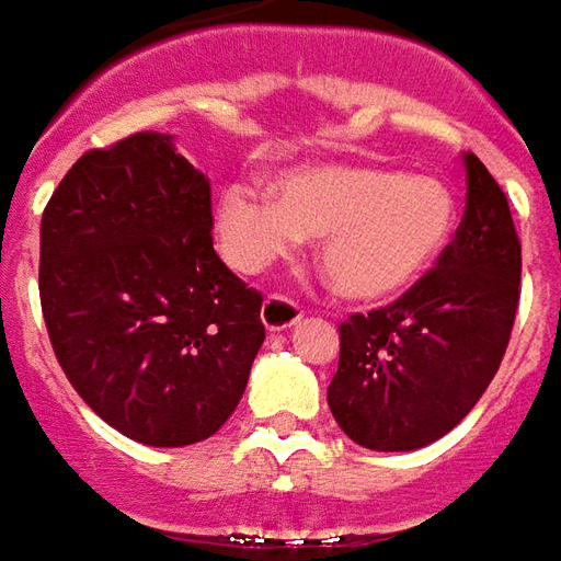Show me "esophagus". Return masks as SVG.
<instances>
[{
  "mask_svg": "<svg viewBox=\"0 0 561 561\" xmlns=\"http://www.w3.org/2000/svg\"><path fill=\"white\" fill-rule=\"evenodd\" d=\"M301 320V308L287 296H268L262 305V323L268 332H284Z\"/></svg>",
  "mask_w": 561,
  "mask_h": 561,
  "instance_id": "obj_1",
  "label": "esophagus"
}]
</instances>
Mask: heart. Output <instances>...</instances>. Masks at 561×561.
<instances>
[{"mask_svg": "<svg viewBox=\"0 0 561 561\" xmlns=\"http://www.w3.org/2000/svg\"><path fill=\"white\" fill-rule=\"evenodd\" d=\"M272 198L241 184L217 205L226 260L253 274L320 238L325 280L353 301H389L416 287L450 248L459 208L450 186L363 162H313L272 181Z\"/></svg>", "mask_w": 561, "mask_h": 561, "instance_id": "obj_1", "label": "heart"}]
</instances>
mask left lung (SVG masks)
<instances>
[{
    "label": "left lung",
    "instance_id": "left-lung-1",
    "mask_svg": "<svg viewBox=\"0 0 561 561\" xmlns=\"http://www.w3.org/2000/svg\"><path fill=\"white\" fill-rule=\"evenodd\" d=\"M465 214L440 262L404 296L337 325L329 408L368 450L444 438L486 392L511 341L523 250L507 196L465 153Z\"/></svg>",
    "mask_w": 561,
    "mask_h": 561
}]
</instances>
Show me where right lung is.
Wrapping results in <instances>:
<instances>
[{
    "mask_svg": "<svg viewBox=\"0 0 561 561\" xmlns=\"http://www.w3.org/2000/svg\"><path fill=\"white\" fill-rule=\"evenodd\" d=\"M210 229L208 178L162 133L87 150L42 217L54 353L78 396L138 444L210 438L265 341L262 293L226 268Z\"/></svg>",
    "mask_w": 561,
    "mask_h": 561,
    "instance_id": "1",
    "label": "right lung"
}]
</instances>
